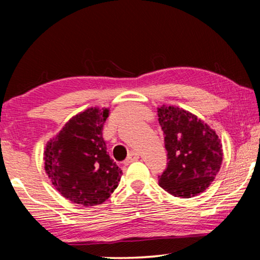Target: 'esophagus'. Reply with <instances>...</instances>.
<instances>
[{"label":"esophagus","mask_w":260,"mask_h":260,"mask_svg":"<svg viewBox=\"0 0 260 260\" xmlns=\"http://www.w3.org/2000/svg\"><path fill=\"white\" fill-rule=\"evenodd\" d=\"M138 158H140V152H138V151H133L129 155V157H127L125 161H124V163H125V165H130V163L137 161Z\"/></svg>","instance_id":"34e87169"}]
</instances>
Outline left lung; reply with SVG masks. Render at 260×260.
<instances>
[{
    "mask_svg": "<svg viewBox=\"0 0 260 260\" xmlns=\"http://www.w3.org/2000/svg\"><path fill=\"white\" fill-rule=\"evenodd\" d=\"M168 166L158 184L176 198H193L209 187L222 163V144L213 129L177 106L157 108Z\"/></svg>",
    "mask_w": 260,
    "mask_h": 260,
    "instance_id": "8db88e82",
    "label": "left lung"
}]
</instances>
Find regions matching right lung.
Segmentation results:
<instances>
[{"mask_svg":"<svg viewBox=\"0 0 260 260\" xmlns=\"http://www.w3.org/2000/svg\"><path fill=\"white\" fill-rule=\"evenodd\" d=\"M109 109L88 108L73 116L47 142L45 170L55 189L73 204L101 205L118 187L122 170L103 138Z\"/></svg>","mask_w":260,"mask_h":260,"instance_id":"right-lung-1","label":"right lung"}]
</instances>
